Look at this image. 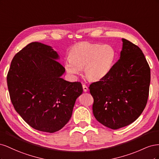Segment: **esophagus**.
Instances as JSON below:
<instances>
[{
  "instance_id": "1",
  "label": "esophagus",
  "mask_w": 159,
  "mask_h": 159,
  "mask_svg": "<svg viewBox=\"0 0 159 159\" xmlns=\"http://www.w3.org/2000/svg\"><path fill=\"white\" fill-rule=\"evenodd\" d=\"M82 87H83V89H84V92H86V91H88V88L87 86H86L85 84H83V85H82Z\"/></svg>"
}]
</instances>
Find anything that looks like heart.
Instances as JSON below:
<instances>
[{
    "label": "heart",
    "mask_w": 159,
    "mask_h": 159,
    "mask_svg": "<svg viewBox=\"0 0 159 159\" xmlns=\"http://www.w3.org/2000/svg\"><path fill=\"white\" fill-rule=\"evenodd\" d=\"M115 57L116 52L111 45L84 42L72 48L69 53L70 59L65 61L64 67L73 77L79 74L84 68L86 78L98 81L109 74Z\"/></svg>",
    "instance_id": "b5f03b06"
}]
</instances>
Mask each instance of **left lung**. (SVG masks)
<instances>
[{
    "mask_svg": "<svg viewBox=\"0 0 159 159\" xmlns=\"http://www.w3.org/2000/svg\"><path fill=\"white\" fill-rule=\"evenodd\" d=\"M122 42L120 58L109 74L89 87L94 117L112 129L127 126L140 116L151 81L150 68L142 50L126 39Z\"/></svg>",
    "mask_w": 159,
    "mask_h": 159,
    "instance_id": "1",
    "label": "left lung"
}]
</instances>
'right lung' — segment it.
Listing matches in <instances>:
<instances>
[{
  "label": "right lung",
  "mask_w": 159,
  "mask_h": 159,
  "mask_svg": "<svg viewBox=\"0 0 159 159\" xmlns=\"http://www.w3.org/2000/svg\"><path fill=\"white\" fill-rule=\"evenodd\" d=\"M59 58L51 46L32 42L14 56L7 75L14 109L30 127L43 132L63 128L83 92L80 82L61 78L65 68Z\"/></svg>",
  "instance_id": "1"
}]
</instances>
